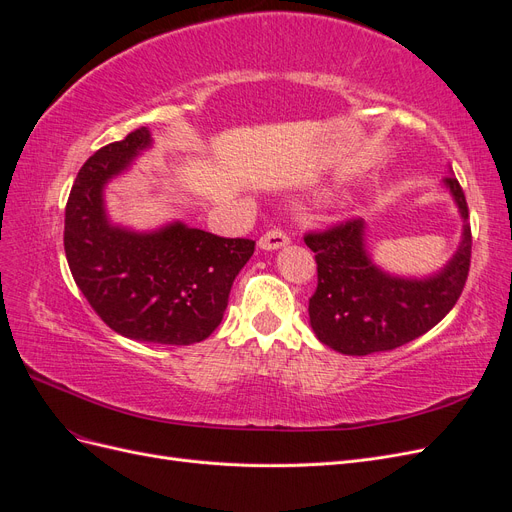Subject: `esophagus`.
I'll list each match as a JSON object with an SVG mask.
<instances>
[{
	"label": "esophagus",
	"instance_id": "34e87169",
	"mask_svg": "<svg viewBox=\"0 0 512 512\" xmlns=\"http://www.w3.org/2000/svg\"><path fill=\"white\" fill-rule=\"evenodd\" d=\"M288 243H290V237L280 228H271L258 239V245L262 247V250H280V247H284Z\"/></svg>",
	"mask_w": 512,
	"mask_h": 512
}]
</instances>
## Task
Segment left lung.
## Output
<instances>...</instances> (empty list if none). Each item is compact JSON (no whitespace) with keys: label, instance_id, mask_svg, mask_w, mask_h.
I'll return each mask as SVG.
<instances>
[{"label":"left lung","instance_id":"obj_1","mask_svg":"<svg viewBox=\"0 0 512 512\" xmlns=\"http://www.w3.org/2000/svg\"><path fill=\"white\" fill-rule=\"evenodd\" d=\"M444 181L463 218V241L444 271L427 280L380 271L365 252L361 218L305 232L318 265L309 322L322 344L352 356L395 350L436 327L455 307L470 273L472 230L457 177L448 175Z\"/></svg>","mask_w":512,"mask_h":512}]
</instances>
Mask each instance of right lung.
I'll use <instances>...</instances> for the list:
<instances>
[{
    "label": "right lung",
    "instance_id": "right-lung-1",
    "mask_svg": "<svg viewBox=\"0 0 512 512\" xmlns=\"http://www.w3.org/2000/svg\"><path fill=\"white\" fill-rule=\"evenodd\" d=\"M149 145V130L138 128L81 166L66 203V258L83 297L115 333L136 342L190 346L218 329L232 282L256 241L179 222L138 235L108 222L106 181Z\"/></svg>",
    "mask_w": 512,
    "mask_h": 512
}]
</instances>
